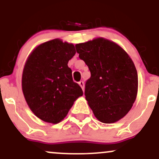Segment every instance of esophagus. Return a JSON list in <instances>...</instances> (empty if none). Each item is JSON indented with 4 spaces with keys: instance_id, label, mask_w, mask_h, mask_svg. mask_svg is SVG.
<instances>
[{
    "instance_id": "34e87169",
    "label": "esophagus",
    "mask_w": 159,
    "mask_h": 159,
    "mask_svg": "<svg viewBox=\"0 0 159 159\" xmlns=\"http://www.w3.org/2000/svg\"><path fill=\"white\" fill-rule=\"evenodd\" d=\"M78 84H79L80 87H81V89H82V90H83V91L84 90V84L83 81L78 82Z\"/></svg>"
}]
</instances>
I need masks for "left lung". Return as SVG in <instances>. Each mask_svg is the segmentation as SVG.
I'll return each mask as SVG.
<instances>
[{
	"label": "left lung",
	"mask_w": 159,
	"mask_h": 159,
	"mask_svg": "<svg viewBox=\"0 0 159 159\" xmlns=\"http://www.w3.org/2000/svg\"><path fill=\"white\" fill-rule=\"evenodd\" d=\"M90 71L85 98L97 120L114 123L124 117L135 101L138 78L135 66L123 48L102 37L75 45Z\"/></svg>",
	"instance_id": "8db88e82"
}]
</instances>
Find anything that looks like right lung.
Here are the masks:
<instances>
[{
  "instance_id": "1",
  "label": "right lung",
  "mask_w": 159,
  "mask_h": 159,
  "mask_svg": "<svg viewBox=\"0 0 159 159\" xmlns=\"http://www.w3.org/2000/svg\"><path fill=\"white\" fill-rule=\"evenodd\" d=\"M75 53L72 43L54 39L38 45L27 57L21 78L23 94L32 112L43 121L60 123L83 95L68 66Z\"/></svg>"
}]
</instances>
